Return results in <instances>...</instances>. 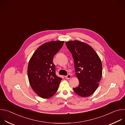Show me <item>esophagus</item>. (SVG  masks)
<instances>
[{"mask_svg":"<svg viewBox=\"0 0 125 125\" xmlns=\"http://www.w3.org/2000/svg\"><path fill=\"white\" fill-rule=\"evenodd\" d=\"M65 78L66 79H70L71 78V75L70 74H68L67 76H65Z\"/></svg>","mask_w":125,"mask_h":125,"instance_id":"1","label":"esophagus"}]
</instances>
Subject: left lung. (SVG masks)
Listing matches in <instances>:
<instances>
[{"label":"left lung","instance_id":"left-lung-1","mask_svg":"<svg viewBox=\"0 0 125 125\" xmlns=\"http://www.w3.org/2000/svg\"><path fill=\"white\" fill-rule=\"evenodd\" d=\"M67 47L74 59L76 75L79 81L78 86L73 88L78 95L85 97L96 90L102 77L101 60L93 48L79 41L66 42Z\"/></svg>","mask_w":125,"mask_h":125}]
</instances>
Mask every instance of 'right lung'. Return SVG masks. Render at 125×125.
I'll list each match as a JSON object with an SVG mask.
<instances>
[{"label":"right lung","instance_id":"1","mask_svg":"<svg viewBox=\"0 0 125 125\" xmlns=\"http://www.w3.org/2000/svg\"><path fill=\"white\" fill-rule=\"evenodd\" d=\"M64 41L45 42L33 53L28 66L30 84L40 97L49 98L57 92L62 78L55 74L53 57L62 48Z\"/></svg>","mask_w":125,"mask_h":125}]
</instances>
